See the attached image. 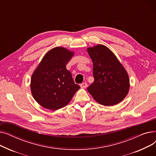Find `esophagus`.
Masks as SVG:
<instances>
[{
  "label": "esophagus",
  "instance_id": "obj_1",
  "mask_svg": "<svg viewBox=\"0 0 156 156\" xmlns=\"http://www.w3.org/2000/svg\"><path fill=\"white\" fill-rule=\"evenodd\" d=\"M87 86H88V85H87V83H85V82L80 84V87H81V88H85L87 87Z\"/></svg>",
  "mask_w": 156,
  "mask_h": 156
}]
</instances>
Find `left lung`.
<instances>
[{
	"instance_id": "obj_1",
	"label": "left lung",
	"mask_w": 156,
	"mask_h": 156,
	"mask_svg": "<svg viewBox=\"0 0 156 156\" xmlns=\"http://www.w3.org/2000/svg\"><path fill=\"white\" fill-rule=\"evenodd\" d=\"M93 62L94 81L87 88L94 99L103 105H114L123 100L129 90L128 73L116 56L106 46L87 48Z\"/></svg>"
}]
</instances>
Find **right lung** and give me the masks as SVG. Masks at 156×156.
Returning <instances> with one entry per match:
<instances>
[{
  "instance_id": "obj_1",
  "label": "right lung",
  "mask_w": 156,
  "mask_h": 156,
  "mask_svg": "<svg viewBox=\"0 0 156 156\" xmlns=\"http://www.w3.org/2000/svg\"><path fill=\"white\" fill-rule=\"evenodd\" d=\"M73 55L74 52L64 47L53 48L33 73L31 94L43 108L55 111L65 107L80 89L66 67Z\"/></svg>"
}]
</instances>
